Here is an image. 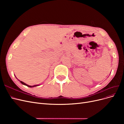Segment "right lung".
Instances as JSON below:
<instances>
[{
	"instance_id": "1",
	"label": "right lung",
	"mask_w": 124,
	"mask_h": 124,
	"mask_svg": "<svg viewBox=\"0 0 124 124\" xmlns=\"http://www.w3.org/2000/svg\"><path fill=\"white\" fill-rule=\"evenodd\" d=\"M19 81L21 82V83L22 84H23V85H26V86H28V87H35V86H39V85H33V86H30V85H27V84H26V83H24L23 82H22V81H20V80H19Z\"/></svg>"
}]
</instances>
